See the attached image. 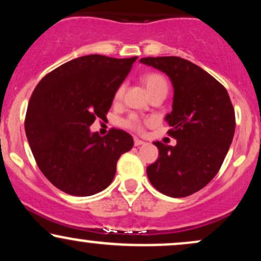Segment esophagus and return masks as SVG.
<instances>
[{
    "mask_svg": "<svg viewBox=\"0 0 261 261\" xmlns=\"http://www.w3.org/2000/svg\"><path fill=\"white\" fill-rule=\"evenodd\" d=\"M134 145L136 146V147H139V146H142V145H145V142H143V141L139 140V139H135V140H134Z\"/></svg>",
    "mask_w": 261,
    "mask_h": 261,
    "instance_id": "esophagus-1",
    "label": "esophagus"
}]
</instances>
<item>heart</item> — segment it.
Masks as SVG:
<instances>
[{"label": "heart", "mask_w": 261, "mask_h": 261, "mask_svg": "<svg viewBox=\"0 0 261 261\" xmlns=\"http://www.w3.org/2000/svg\"><path fill=\"white\" fill-rule=\"evenodd\" d=\"M141 82H142V85L145 86V88L147 89L149 95L153 94V93L158 91H168V83H167V80L164 79L161 73H157V72L145 73L142 77H141ZM124 89H125L124 86H120L118 89H116L115 95H114L115 100H119L122 97V94H124ZM124 124L125 126L128 128H133L135 131L142 130V122H141L139 118H136V116L134 115L130 116V118H127Z\"/></svg>", "instance_id": "heart-1"}]
</instances>
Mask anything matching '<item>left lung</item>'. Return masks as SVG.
<instances>
[{
    "label": "left lung",
    "mask_w": 261,
    "mask_h": 261,
    "mask_svg": "<svg viewBox=\"0 0 261 261\" xmlns=\"http://www.w3.org/2000/svg\"><path fill=\"white\" fill-rule=\"evenodd\" d=\"M140 62L166 73L174 89L166 121L176 145L153 142L160 157L147 167L148 179L164 195L189 196L214 179L232 143L236 116L228 92L201 67L178 56Z\"/></svg>",
    "instance_id": "1"
}]
</instances>
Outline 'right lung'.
<instances>
[{
  "mask_svg": "<svg viewBox=\"0 0 261 261\" xmlns=\"http://www.w3.org/2000/svg\"><path fill=\"white\" fill-rule=\"evenodd\" d=\"M136 59L81 56L35 87L27 109V139L39 169L66 194L89 196L104 190L120 155L133 148L130 134L112 128L101 137L89 126L95 119H106Z\"/></svg>",
  "mask_w": 261,
  "mask_h": 261,
  "instance_id": "1",
  "label": "right lung"
}]
</instances>
